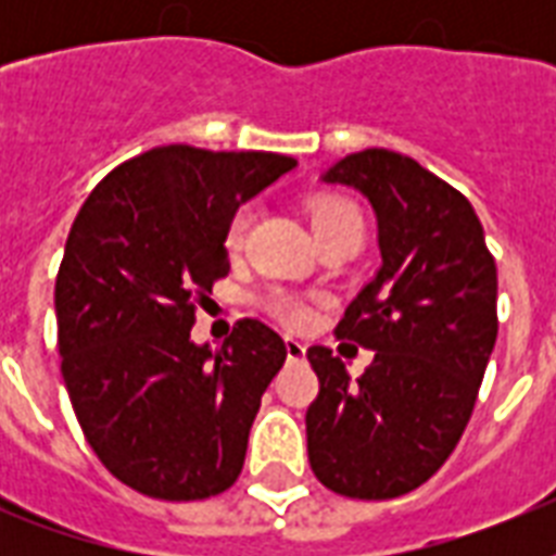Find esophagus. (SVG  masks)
Instances as JSON below:
<instances>
[{
  "instance_id": "esophagus-1",
  "label": "esophagus",
  "mask_w": 556,
  "mask_h": 556,
  "mask_svg": "<svg viewBox=\"0 0 556 556\" xmlns=\"http://www.w3.org/2000/svg\"><path fill=\"white\" fill-rule=\"evenodd\" d=\"M286 352L291 361H303L305 357V343L303 340H294V338H286Z\"/></svg>"
}]
</instances>
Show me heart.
Wrapping results in <instances>:
<instances>
[{"label": "heart", "mask_w": 556, "mask_h": 556, "mask_svg": "<svg viewBox=\"0 0 556 556\" xmlns=\"http://www.w3.org/2000/svg\"><path fill=\"white\" fill-rule=\"evenodd\" d=\"M308 213H312V227L317 239H326L334 230H343V227H361L364 230V218L357 213L355 204L340 199H317L308 204ZM253 222V207L251 204H242V207L233 210V216L227 222L225 230V244L227 251H239L244 244V236L251 230ZM262 305L265 312L279 320L282 326H291V329H303L305 323L312 320V305L300 300V296L288 294V291H268L262 296Z\"/></svg>", "instance_id": "heart-1"}]
</instances>
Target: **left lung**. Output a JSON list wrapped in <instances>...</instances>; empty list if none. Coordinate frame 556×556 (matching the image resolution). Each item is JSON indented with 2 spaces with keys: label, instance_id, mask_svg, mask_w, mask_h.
Wrapping results in <instances>:
<instances>
[{
  "label": "left lung",
  "instance_id": "8db88e82",
  "mask_svg": "<svg viewBox=\"0 0 556 556\" xmlns=\"http://www.w3.org/2000/svg\"><path fill=\"white\" fill-rule=\"evenodd\" d=\"M369 199L380 270L338 338L371 349L357 380L331 349L305 355L320 392L305 413L308 462L329 491L395 500L456 450L496 343V262L470 201L392 150L352 152L323 176Z\"/></svg>",
  "mask_w": 556,
  "mask_h": 556
}]
</instances>
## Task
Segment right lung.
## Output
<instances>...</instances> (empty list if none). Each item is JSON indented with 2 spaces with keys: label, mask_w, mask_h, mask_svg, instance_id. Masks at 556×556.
I'll list each match as a JSON object with an SVG mask.
<instances>
[{
  "label": "right lung",
  "mask_w": 556,
  "mask_h": 556,
  "mask_svg": "<svg viewBox=\"0 0 556 556\" xmlns=\"http://www.w3.org/2000/svg\"><path fill=\"white\" fill-rule=\"evenodd\" d=\"M294 167L277 152L155 147L112 169L74 218L54 288L60 369L91 450L143 496L207 500L242 473L286 343L253 317L218 352L190 329L230 270L233 210Z\"/></svg>",
  "instance_id": "1"
}]
</instances>
